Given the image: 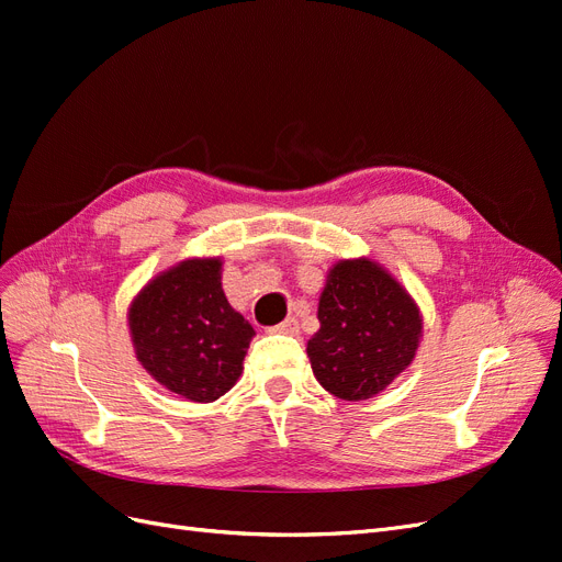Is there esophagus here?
Wrapping results in <instances>:
<instances>
[{
	"instance_id": "1",
	"label": "esophagus",
	"mask_w": 562,
	"mask_h": 562,
	"mask_svg": "<svg viewBox=\"0 0 562 562\" xmlns=\"http://www.w3.org/2000/svg\"><path fill=\"white\" fill-rule=\"evenodd\" d=\"M271 333H281V335H297L300 333V323L295 316L285 318L283 323H279V326L271 328Z\"/></svg>"
}]
</instances>
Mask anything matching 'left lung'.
<instances>
[{
	"label": "left lung",
	"mask_w": 562,
	"mask_h": 562,
	"mask_svg": "<svg viewBox=\"0 0 562 562\" xmlns=\"http://www.w3.org/2000/svg\"><path fill=\"white\" fill-rule=\"evenodd\" d=\"M318 323L307 342L312 370L342 401L378 396L413 363L424 333L413 295L370 258L328 269Z\"/></svg>",
	"instance_id": "left-lung-1"
}]
</instances>
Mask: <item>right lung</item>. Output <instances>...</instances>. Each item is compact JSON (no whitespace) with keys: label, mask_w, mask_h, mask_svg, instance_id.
<instances>
[{"label":"right lung","mask_w":562,"mask_h":562,"mask_svg":"<svg viewBox=\"0 0 562 562\" xmlns=\"http://www.w3.org/2000/svg\"><path fill=\"white\" fill-rule=\"evenodd\" d=\"M126 318L135 359L173 394L211 403L241 378L255 330L227 302L220 258H187L159 271Z\"/></svg>","instance_id":"1"}]
</instances>
